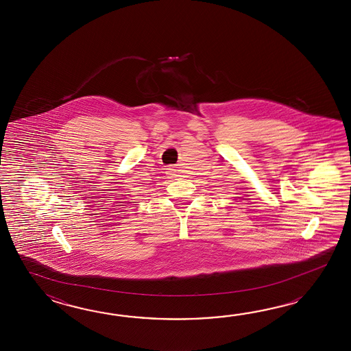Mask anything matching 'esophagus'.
I'll return each instance as SVG.
<instances>
[{"instance_id":"esophagus-1","label":"esophagus","mask_w":351,"mask_h":351,"mask_svg":"<svg viewBox=\"0 0 351 351\" xmlns=\"http://www.w3.org/2000/svg\"><path fill=\"white\" fill-rule=\"evenodd\" d=\"M167 176H168V178H172L176 176V169L173 168L172 165H169V168H167Z\"/></svg>"}]
</instances>
